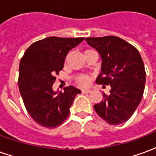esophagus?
<instances>
[{"mask_svg":"<svg viewBox=\"0 0 156 156\" xmlns=\"http://www.w3.org/2000/svg\"><path fill=\"white\" fill-rule=\"evenodd\" d=\"M92 93V91L89 89H82V93Z\"/></svg>","mask_w":156,"mask_h":156,"instance_id":"esophagus-1","label":"esophagus"}]
</instances>
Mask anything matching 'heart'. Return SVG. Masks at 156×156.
Masks as SVG:
<instances>
[{
    "instance_id": "heart-1",
    "label": "heart",
    "mask_w": 156,
    "mask_h": 156,
    "mask_svg": "<svg viewBox=\"0 0 156 156\" xmlns=\"http://www.w3.org/2000/svg\"><path fill=\"white\" fill-rule=\"evenodd\" d=\"M90 51H93V50H90V49H87V50H85L84 51V54L85 53H87V52ZM75 82H76V83L79 85V86H82V87H84V86H87L90 83V77L89 76H87V75L85 74H80L77 76L76 78H75Z\"/></svg>"
}]
</instances>
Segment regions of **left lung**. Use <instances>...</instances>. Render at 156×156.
Masks as SVG:
<instances>
[{"instance_id":"left-lung-1","label":"left lung","mask_w":156,"mask_h":156,"mask_svg":"<svg viewBox=\"0 0 156 156\" xmlns=\"http://www.w3.org/2000/svg\"><path fill=\"white\" fill-rule=\"evenodd\" d=\"M101 58V73L96 80L110 85V93L94 105L101 119L110 125H119L131 117L141 101L146 83V70L139 51L116 36L85 39Z\"/></svg>"}]
</instances>
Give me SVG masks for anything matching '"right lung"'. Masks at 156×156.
Wrapping results in <instances>:
<instances>
[{"mask_svg": "<svg viewBox=\"0 0 156 156\" xmlns=\"http://www.w3.org/2000/svg\"><path fill=\"white\" fill-rule=\"evenodd\" d=\"M83 40V37H48L32 44L20 60V93L30 116L42 126H60L69 116L76 95L81 93L73 86L63 88L64 92H54L53 84L69 50Z\"/></svg>", "mask_w": 156, "mask_h": 156, "instance_id": "1", "label": "right lung"}]
</instances>
